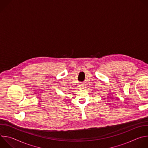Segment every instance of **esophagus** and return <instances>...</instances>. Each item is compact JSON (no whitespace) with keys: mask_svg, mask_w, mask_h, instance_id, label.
<instances>
[{"mask_svg":"<svg viewBox=\"0 0 148 148\" xmlns=\"http://www.w3.org/2000/svg\"><path fill=\"white\" fill-rule=\"evenodd\" d=\"M79 86V88H80V89L84 88V86H83L82 85H80V86Z\"/></svg>","mask_w":148,"mask_h":148,"instance_id":"esophagus-1","label":"esophagus"}]
</instances>
